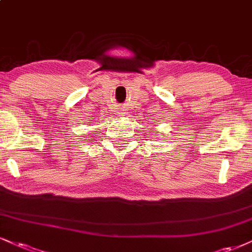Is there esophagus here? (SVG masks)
<instances>
[{"instance_id":"obj_1","label":"esophagus","mask_w":252,"mask_h":252,"mask_svg":"<svg viewBox=\"0 0 252 252\" xmlns=\"http://www.w3.org/2000/svg\"><path fill=\"white\" fill-rule=\"evenodd\" d=\"M125 116H126V112L125 111L121 110V111L118 112V117H125Z\"/></svg>"}]
</instances>
